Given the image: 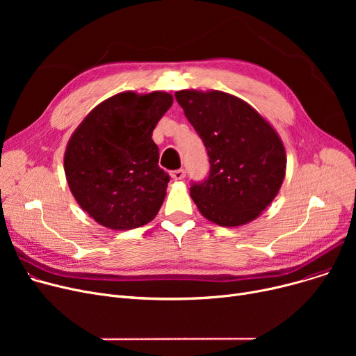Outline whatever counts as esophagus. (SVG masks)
I'll return each mask as SVG.
<instances>
[{"label": "esophagus", "instance_id": "esophagus-1", "mask_svg": "<svg viewBox=\"0 0 356 356\" xmlns=\"http://www.w3.org/2000/svg\"><path fill=\"white\" fill-rule=\"evenodd\" d=\"M170 176H172V179H175V180H181V179H184L186 172L183 170V168H179V170L172 172V173H170Z\"/></svg>", "mask_w": 356, "mask_h": 356}]
</instances>
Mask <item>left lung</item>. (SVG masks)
Here are the masks:
<instances>
[{"mask_svg":"<svg viewBox=\"0 0 356 356\" xmlns=\"http://www.w3.org/2000/svg\"><path fill=\"white\" fill-rule=\"evenodd\" d=\"M175 97L209 156L208 179L191 188L199 212L228 228L254 220L286 176V149L277 131L231 93L183 89Z\"/></svg>","mask_w":356,"mask_h":356,"instance_id":"1","label":"left lung"}]
</instances>
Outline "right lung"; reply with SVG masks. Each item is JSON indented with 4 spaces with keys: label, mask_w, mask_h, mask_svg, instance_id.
I'll return each instance as SVG.
<instances>
[{
    "label": "right lung",
    "mask_w": 356,
    "mask_h": 356,
    "mask_svg": "<svg viewBox=\"0 0 356 356\" xmlns=\"http://www.w3.org/2000/svg\"><path fill=\"white\" fill-rule=\"evenodd\" d=\"M170 93L121 92L93 108L72 134L65 175L79 207L99 225L127 231L159 213L168 175L159 167L153 131Z\"/></svg>",
    "instance_id": "add662e5"
}]
</instances>
